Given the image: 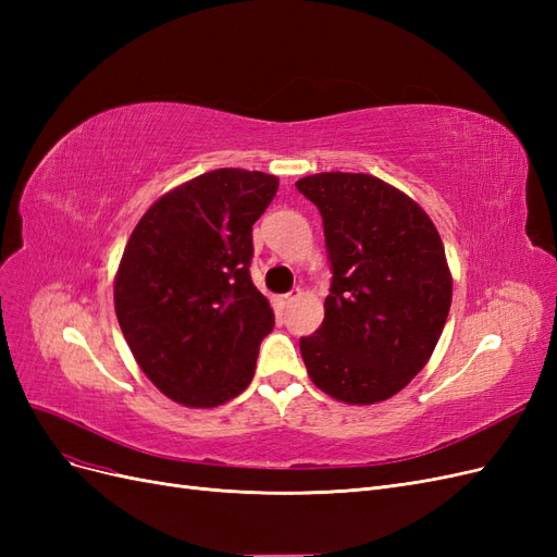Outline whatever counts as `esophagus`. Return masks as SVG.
Segmentation results:
<instances>
[{"instance_id":"34e87169","label":"esophagus","mask_w":557,"mask_h":557,"mask_svg":"<svg viewBox=\"0 0 557 557\" xmlns=\"http://www.w3.org/2000/svg\"><path fill=\"white\" fill-rule=\"evenodd\" d=\"M297 297H299V290H293V293H288V295H278V297H276V305H278V307H288L290 301L297 299Z\"/></svg>"}]
</instances>
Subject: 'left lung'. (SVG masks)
Wrapping results in <instances>:
<instances>
[{
    "instance_id": "8db88e82",
    "label": "left lung",
    "mask_w": 557,
    "mask_h": 557,
    "mask_svg": "<svg viewBox=\"0 0 557 557\" xmlns=\"http://www.w3.org/2000/svg\"><path fill=\"white\" fill-rule=\"evenodd\" d=\"M295 185L323 215L334 272L323 325L299 339L301 360L336 401L391 399L428 364L450 311L440 232L418 201L372 174L323 172Z\"/></svg>"
}]
</instances>
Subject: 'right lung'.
I'll return each mask as SVG.
<instances>
[{
	"label": "right lung",
	"instance_id": "1",
	"mask_svg": "<svg viewBox=\"0 0 557 557\" xmlns=\"http://www.w3.org/2000/svg\"><path fill=\"white\" fill-rule=\"evenodd\" d=\"M276 190L274 174L223 166L164 193L129 234L117 323L141 372L183 407H221L256 374L274 311L248 274L252 225Z\"/></svg>",
	"mask_w": 557,
	"mask_h": 557
}]
</instances>
